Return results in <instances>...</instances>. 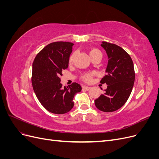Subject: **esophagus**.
Returning <instances> with one entry per match:
<instances>
[{
  "instance_id": "1",
  "label": "esophagus",
  "mask_w": 159,
  "mask_h": 159,
  "mask_svg": "<svg viewBox=\"0 0 159 159\" xmlns=\"http://www.w3.org/2000/svg\"><path fill=\"white\" fill-rule=\"evenodd\" d=\"M82 89L84 90H86V91H88L90 89V87H88V86H86V85H83L82 86Z\"/></svg>"
}]
</instances>
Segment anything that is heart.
Here are the masks:
<instances>
[{
  "label": "heart",
  "mask_w": 159,
  "mask_h": 159,
  "mask_svg": "<svg viewBox=\"0 0 159 159\" xmlns=\"http://www.w3.org/2000/svg\"><path fill=\"white\" fill-rule=\"evenodd\" d=\"M99 55H102V53H101V52L98 49L93 48L89 51V56L91 57V58H93V57L97 56H99ZM74 56H75V54H72L70 56V57H69V63L70 64L72 63V61H73ZM91 76H92V74H85L84 75H83L82 78L85 81H89L91 80Z\"/></svg>",
  "instance_id": "obj_1"
}]
</instances>
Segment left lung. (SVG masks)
I'll return each instance as SVG.
<instances>
[{
	"instance_id": "8db88e82",
	"label": "left lung",
	"mask_w": 159,
	"mask_h": 159,
	"mask_svg": "<svg viewBox=\"0 0 159 159\" xmlns=\"http://www.w3.org/2000/svg\"><path fill=\"white\" fill-rule=\"evenodd\" d=\"M108 57L106 75L101 84L107 88L103 94L95 100V105L103 112H113L126 103L132 91L134 82L133 62L131 57L120 46L102 42L101 44Z\"/></svg>"
}]
</instances>
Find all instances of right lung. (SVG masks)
<instances>
[{
  "label": "right lung",
  "mask_w": 159,
  "mask_h": 159,
  "mask_svg": "<svg viewBox=\"0 0 159 159\" xmlns=\"http://www.w3.org/2000/svg\"><path fill=\"white\" fill-rule=\"evenodd\" d=\"M74 45L68 42L50 43L38 53L33 61L34 91L42 106L52 113L69 112L74 107L75 94L81 90L78 83L64 88L60 83L61 71L68 68Z\"/></svg>",
  "instance_id": "right-lung-1"
}]
</instances>
